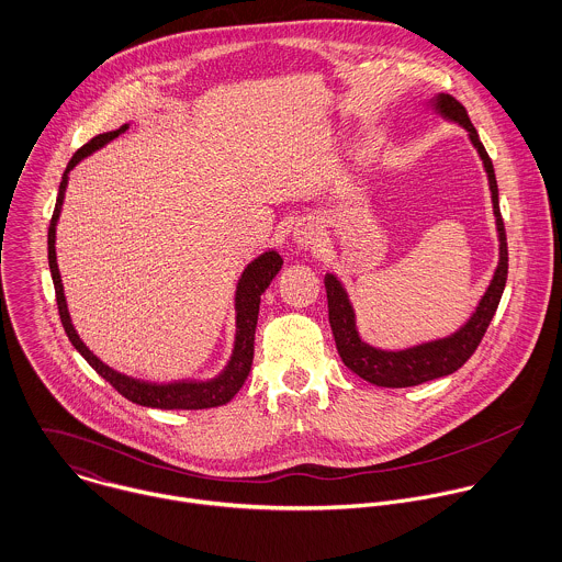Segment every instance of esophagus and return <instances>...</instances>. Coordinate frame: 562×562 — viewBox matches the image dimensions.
<instances>
[{
	"mask_svg": "<svg viewBox=\"0 0 562 562\" xmlns=\"http://www.w3.org/2000/svg\"><path fill=\"white\" fill-rule=\"evenodd\" d=\"M293 238L300 247L308 249V247H315L319 243V229L315 227V224H300L295 234H293Z\"/></svg>",
	"mask_w": 562,
	"mask_h": 562,
	"instance_id": "1",
	"label": "esophagus"
}]
</instances>
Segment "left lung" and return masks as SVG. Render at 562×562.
I'll return each instance as SVG.
<instances>
[{"mask_svg":"<svg viewBox=\"0 0 562 562\" xmlns=\"http://www.w3.org/2000/svg\"><path fill=\"white\" fill-rule=\"evenodd\" d=\"M439 111L458 121L467 132L471 143L475 145L480 158L484 160V169L488 173V184L493 193V211L497 220V232H499V265L493 276V282L488 291L484 293L477 311L473 317L460 328L453 337L426 342L406 351H380L362 342L356 328H353V313L347 302V295L342 286L338 284L335 276H326V293H328V319L333 326V335L337 342L338 356L340 360L362 380L378 384V386H391V389H402V386H417L422 382L443 378L460 369L477 349L480 340L486 335V328L499 306L506 278H508V243H506V229H504V220L499 213V195H497V180L493 171V162L473 127L469 121V114L464 106L451 98V95H441L437 102Z\"/></svg>","mask_w":562,"mask_h":562,"instance_id":"1","label":"left lung"}]
</instances>
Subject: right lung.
<instances>
[{
  "instance_id": "obj_1",
  "label": "right lung",
  "mask_w": 562,
  "mask_h": 562,
  "mask_svg": "<svg viewBox=\"0 0 562 562\" xmlns=\"http://www.w3.org/2000/svg\"><path fill=\"white\" fill-rule=\"evenodd\" d=\"M127 125H121L119 130L106 132V134H98L93 136L87 145H82L69 160L65 173H63V182L58 189V200H56V209L49 222L47 229V258H49V271H52V280H54V289H56V304H58V315L63 322V328L67 333V337L71 340V345L87 358V362L106 380L113 384L114 391L121 393L125 400L138 404V406H149V408H165V411H200V408H215V406H224L227 404L238 389L243 386L245 378L249 375L251 369V360H254V335H256V322H258V308H260V295L267 291L269 282L276 278V273L282 269V258L276 251H267L260 258H256L245 271L243 278L238 282L236 289V345H234V353L227 362L224 371L209 382H171V384H151V382H140V380H132L125 378L121 373L113 371L111 367H106L98 356H93L89 351V347L80 340L76 335L69 313H67V304H65V293H63V284H60V273H58V265H56V222L60 215V206H63V198H65V189H67V173L93 149L102 147L104 143L113 140L114 136H119Z\"/></svg>"
}]
</instances>
